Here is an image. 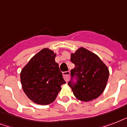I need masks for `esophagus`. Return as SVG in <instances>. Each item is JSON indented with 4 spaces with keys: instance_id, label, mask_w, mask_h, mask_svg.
Instances as JSON below:
<instances>
[{
    "instance_id": "esophagus-1",
    "label": "esophagus",
    "mask_w": 127,
    "mask_h": 127,
    "mask_svg": "<svg viewBox=\"0 0 127 127\" xmlns=\"http://www.w3.org/2000/svg\"><path fill=\"white\" fill-rule=\"evenodd\" d=\"M63 75L64 79L66 82H68L70 79V73L69 71H66L63 72Z\"/></svg>"
}]
</instances>
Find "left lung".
<instances>
[{"label":"left lung","mask_w":127,"mask_h":127,"mask_svg":"<svg viewBox=\"0 0 127 127\" xmlns=\"http://www.w3.org/2000/svg\"><path fill=\"white\" fill-rule=\"evenodd\" d=\"M70 61L75 67L71 70L68 86L74 96L82 101L98 97L106 87L109 72L108 68L95 54L80 47L71 54ZM77 82L74 83L73 78Z\"/></svg>","instance_id":"obj_1"}]
</instances>
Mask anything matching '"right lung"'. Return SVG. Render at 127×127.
<instances>
[{
  "label": "right lung",
  "mask_w": 127,
  "mask_h": 127,
  "mask_svg": "<svg viewBox=\"0 0 127 127\" xmlns=\"http://www.w3.org/2000/svg\"><path fill=\"white\" fill-rule=\"evenodd\" d=\"M56 54L47 48L33 56L20 73L22 89L30 99L37 104L48 105L55 100L66 83L58 63Z\"/></svg>",
  "instance_id": "add662e5"
}]
</instances>
